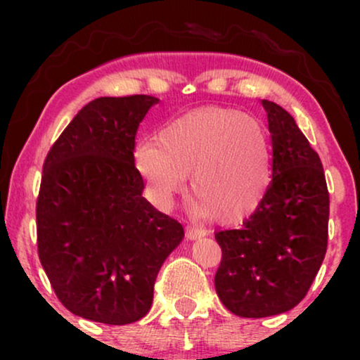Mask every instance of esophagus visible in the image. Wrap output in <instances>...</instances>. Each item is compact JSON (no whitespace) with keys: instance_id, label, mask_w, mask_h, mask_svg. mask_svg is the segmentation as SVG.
Returning a JSON list of instances; mask_svg holds the SVG:
<instances>
[{"instance_id":"esophagus-1","label":"esophagus","mask_w":360,"mask_h":360,"mask_svg":"<svg viewBox=\"0 0 360 360\" xmlns=\"http://www.w3.org/2000/svg\"><path fill=\"white\" fill-rule=\"evenodd\" d=\"M205 233H206L205 230L201 229V226H198V225H188V226H186V237H188L189 240H194V238H201Z\"/></svg>"}]
</instances>
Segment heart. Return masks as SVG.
<instances>
[{"instance_id":"1","label":"heart","mask_w":360,"mask_h":360,"mask_svg":"<svg viewBox=\"0 0 360 360\" xmlns=\"http://www.w3.org/2000/svg\"><path fill=\"white\" fill-rule=\"evenodd\" d=\"M135 164L159 203H169L191 174L198 213L237 223L259 208L272 176V152L262 125L237 110H200L174 120L135 147Z\"/></svg>"}]
</instances>
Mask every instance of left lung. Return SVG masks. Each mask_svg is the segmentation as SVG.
<instances>
[{
  "label": "left lung",
  "mask_w": 360,
  "mask_h": 360,
  "mask_svg": "<svg viewBox=\"0 0 360 360\" xmlns=\"http://www.w3.org/2000/svg\"><path fill=\"white\" fill-rule=\"evenodd\" d=\"M272 139V181L237 230L214 233L218 298L243 318L279 315L307 296L325 259L330 198L320 157L295 118L262 100Z\"/></svg>",
  "instance_id": "8db88e82"
}]
</instances>
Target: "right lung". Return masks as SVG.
I'll return each mask as SVG.
<instances>
[{
  "instance_id": "add662e5",
  "label": "right lung",
  "mask_w": 360,
  "mask_h": 360,
  "mask_svg": "<svg viewBox=\"0 0 360 360\" xmlns=\"http://www.w3.org/2000/svg\"><path fill=\"white\" fill-rule=\"evenodd\" d=\"M159 100L98 98L51 147L37 198V247L57 298L106 325L148 313L157 272L184 229L142 196L135 135Z\"/></svg>"
}]
</instances>
